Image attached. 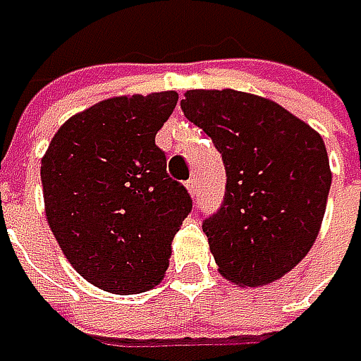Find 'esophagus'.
I'll return each mask as SVG.
<instances>
[{
    "mask_svg": "<svg viewBox=\"0 0 361 361\" xmlns=\"http://www.w3.org/2000/svg\"><path fill=\"white\" fill-rule=\"evenodd\" d=\"M186 188H188L190 197H195V195H197V188H199V186H197V179H195V177H190V179H188V182H186Z\"/></svg>",
    "mask_w": 361,
    "mask_h": 361,
    "instance_id": "1",
    "label": "esophagus"
}]
</instances>
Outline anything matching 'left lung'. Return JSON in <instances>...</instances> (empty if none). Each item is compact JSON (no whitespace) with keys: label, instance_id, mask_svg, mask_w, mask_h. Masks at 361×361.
<instances>
[{"label":"left lung","instance_id":"left-lung-1","mask_svg":"<svg viewBox=\"0 0 361 361\" xmlns=\"http://www.w3.org/2000/svg\"><path fill=\"white\" fill-rule=\"evenodd\" d=\"M184 115L222 154L226 190L203 220L218 271L263 287L291 271L323 222L331 171L321 135L280 104L235 90H190Z\"/></svg>","mask_w":361,"mask_h":361}]
</instances>
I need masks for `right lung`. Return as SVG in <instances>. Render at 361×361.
<instances>
[{"label":"right lung","instance_id":"right-lung-1","mask_svg":"<svg viewBox=\"0 0 361 361\" xmlns=\"http://www.w3.org/2000/svg\"><path fill=\"white\" fill-rule=\"evenodd\" d=\"M175 104V92L102 100L70 117L42 158L53 235L70 265L109 293L133 295L158 285L171 242L192 209L156 145Z\"/></svg>","mask_w":361,"mask_h":361}]
</instances>
